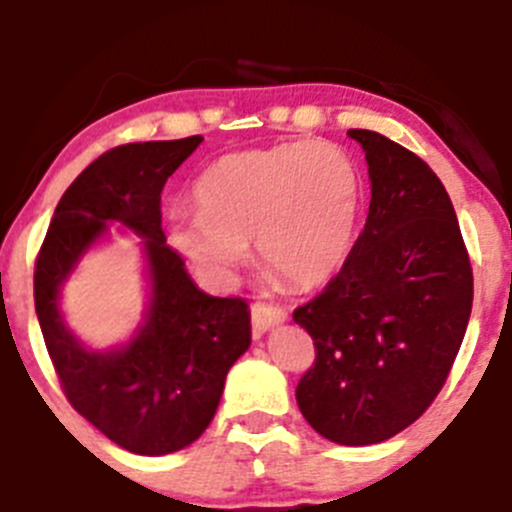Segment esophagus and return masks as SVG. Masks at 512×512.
<instances>
[{
	"label": "esophagus",
	"instance_id": "1",
	"mask_svg": "<svg viewBox=\"0 0 512 512\" xmlns=\"http://www.w3.org/2000/svg\"><path fill=\"white\" fill-rule=\"evenodd\" d=\"M285 319H288V313L280 306H270V303H255L252 306V331L255 334L273 329L275 324H283Z\"/></svg>",
	"mask_w": 512,
	"mask_h": 512
}]
</instances>
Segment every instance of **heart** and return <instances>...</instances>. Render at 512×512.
Segmentation results:
<instances>
[{
	"instance_id": "heart-1",
	"label": "heart",
	"mask_w": 512,
	"mask_h": 512,
	"mask_svg": "<svg viewBox=\"0 0 512 512\" xmlns=\"http://www.w3.org/2000/svg\"><path fill=\"white\" fill-rule=\"evenodd\" d=\"M199 214L170 219V242L214 280L257 255L290 285L313 288L344 265L357 232L362 178L331 142H283L229 153L193 188Z\"/></svg>"
}]
</instances>
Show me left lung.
<instances>
[{
    "label": "left lung",
    "instance_id": "obj_1",
    "mask_svg": "<svg viewBox=\"0 0 512 512\" xmlns=\"http://www.w3.org/2000/svg\"><path fill=\"white\" fill-rule=\"evenodd\" d=\"M347 135L370 165V214L342 270L293 311L316 347L296 400L324 439L367 446L411 426L444 388L474 285L434 170L380 132Z\"/></svg>",
    "mask_w": 512,
    "mask_h": 512
}]
</instances>
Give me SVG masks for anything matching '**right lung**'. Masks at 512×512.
I'll return each mask as SVG.
<instances>
[{
    "label": "right lung",
    "instance_id": "1",
    "mask_svg": "<svg viewBox=\"0 0 512 512\" xmlns=\"http://www.w3.org/2000/svg\"><path fill=\"white\" fill-rule=\"evenodd\" d=\"M201 142V135L130 142L99 155L58 201L35 260V311L68 403L142 457L170 454L204 434L229 367L252 342L245 298H214L196 288L160 227L165 181ZM112 221L146 239L151 308L130 345L94 353L65 329L57 293Z\"/></svg>",
    "mask_w": 512,
    "mask_h": 512
}]
</instances>
